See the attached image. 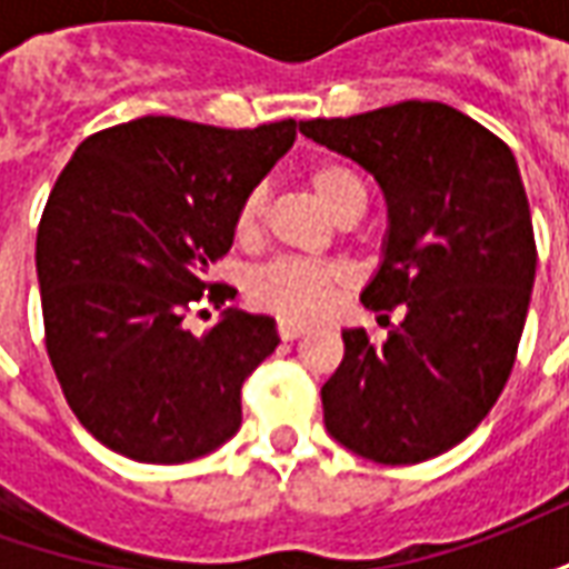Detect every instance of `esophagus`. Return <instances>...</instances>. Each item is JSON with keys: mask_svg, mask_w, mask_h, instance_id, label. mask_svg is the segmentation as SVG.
Returning a JSON list of instances; mask_svg holds the SVG:
<instances>
[{"mask_svg": "<svg viewBox=\"0 0 569 569\" xmlns=\"http://www.w3.org/2000/svg\"><path fill=\"white\" fill-rule=\"evenodd\" d=\"M277 332H280V338H283V341H296V338H301V335H305V326H298V322H292V320H280L277 322Z\"/></svg>", "mask_w": 569, "mask_h": 569, "instance_id": "esophagus-1", "label": "esophagus"}]
</instances>
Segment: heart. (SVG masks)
Returning <instances> with one entry per match:
<instances>
[{
  "label": "heart",
  "instance_id": "obj_1",
  "mask_svg": "<svg viewBox=\"0 0 569 569\" xmlns=\"http://www.w3.org/2000/svg\"><path fill=\"white\" fill-rule=\"evenodd\" d=\"M310 188L320 198L326 210L335 219L345 216H362L369 207V188L366 179L345 161H322L310 170ZM264 191L256 188L247 198L240 200L234 219L237 240H256L264 219ZM345 283V271L338 264L326 261H305V259H280L261 268L252 277V298L261 308L283 313L289 320L310 322L322 317L332 305L335 289Z\"/></svg>",
  "mask_w": 569,
  "mask_h": 569
}]
</instances>
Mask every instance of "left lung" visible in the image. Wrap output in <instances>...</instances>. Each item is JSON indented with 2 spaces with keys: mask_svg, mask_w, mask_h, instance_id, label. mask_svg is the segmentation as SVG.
<instances>
[{
  "mask_svg": "<svg viewBox=\"0 0 569 569\" xmlns=\"http://www.w3.org/2000/svg\"><path fill=\"white\" fill-rule=\"evenodd\" d=\"M357 161L387 200V237L362 305L383 341L345 329L322 383L326 429L383 466L423 463L488 418L525 332L537 243L512 149L445 103L383 106L298 124ZM399 307L403 320L389 322Z\"/></svg>",
  "mask_w": 569,
  "mask_h": 569,
  "instance_id": "obj_1",
  "label": "left lung"
}]
</instances>
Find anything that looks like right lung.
Here are the masks:
<instances>
[{"label":"right lung","mask_w":569,"mask_h":569,"mask_svg":"<svg viewBox=\"0 0 569 569\" xmlns=\"http://www.w3.org/2000/svg\"><path fill=\"white\" fill-rule=\"evenodd\" d=\"M296 142V121L224 130L170 116L81 142L36 237L44 347L69 408L106 448L188 463L240 429V387L271 357L277 322L228 308L186 329L207 273L234 243L240 200Z\"/></svg>","instance_id":"1"}]
</instances>
